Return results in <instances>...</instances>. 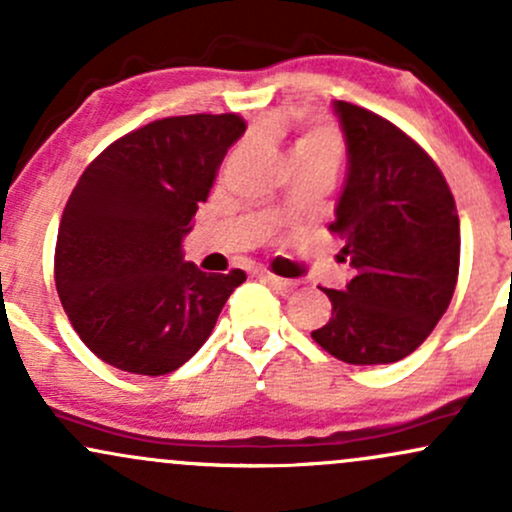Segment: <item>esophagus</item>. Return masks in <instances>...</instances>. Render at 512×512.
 <instances>
[{"label":"esophagus","instance_id":"esophagus-1","mask_svg":"<svg viewBox=\"0 0 512 512\" xmlns=\"http://www.w3.org/2000/svg\"><path fill=\"white\" fill-rule=\"evenodd\" d=\"M262 279L267 281L269 286H272V289L279 293V296H289V293H293L296 291V281H291V279H281V276H274V274H269V272H262Z\"/></svg>","mask_w":512,"mask_h":512}]
</instances>
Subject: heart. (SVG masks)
<instances>
[{
	"label": "heart",
	"instance_id": "1",
	"mask_svg": "<svg viewBox=\"0 0 512 512\" xmlns=\"http://www.w3.org/2000/svg\"><path fill=\"white\" fill-rule=\"evenodd\" d=\"M293 168H330L337 170L344 156V142L330 122H310L291 139Z\"/></svg>",
	"mask_w": 512,
	"mask_h": 512
}]
</instances>
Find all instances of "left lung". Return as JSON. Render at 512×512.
<instances>
[{
  "instance_id": "obj_1",
  "label": "left lung",
  "mask_w": 512,
  "mask_h": 512,
  "mask_svg": "<svg viewBox=\"0 0 512 512\" xmlns=\"http://www.w3.org/2000/svg\"><path fill=\"white\" fill-rule=\"evenodd\" d=\"M349 175L330 233L354 267L344 291L322 289L332 317L315 330L327 354L351 366L395 363L426 342L460 274L455 197L407 132L361 105L334 103Z\"/></svg>"
}]
</instances>
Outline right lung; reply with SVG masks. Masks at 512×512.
Instances as JSON below:
<instances>
[{"label":"right lung","instance_id":"obj_1","mask_svg":"<svg viewBox=\"0 0 512 512\" xmlns=\"http://www.w3.org/2000/svg\"><path fill=\"white\" fill-rule=\"evenodd\" d=\"M245 120L163 117L88 163L62 211L55 286L69 322L101 361L166 375L209 339L243 269L207 274L182 260L197 204Z\"/></svg>","mask_w":512,"mask_h":512}]
</instances>
